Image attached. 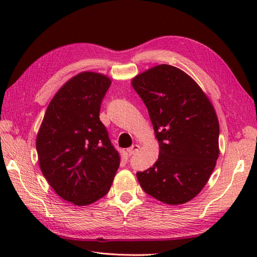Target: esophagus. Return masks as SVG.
<instances>
[{
	"label": "esophagus",
	"instance_id": "esophagus-1",
	"mask_svg": "<svg viewBox=\"0 0 257 257\" xmlns=\"http://www.w3.org/2000/svg\"><path fill=\"white\" fill-rule=\"evenodd\" d=\"M139 149H140V146L139 145H134V146L130 147V148L127 151H128L129 156H132V155L136 154V152H137Z\"/></svg>",
	"mask_w": 257,
	"mask_h": 257
}]
</instances>
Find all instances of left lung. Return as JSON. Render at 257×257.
Masks as SVG:
<instances>
[{
	"label": "left lung",
	"mask_w": 257,
	"mask_h": 257,
	"mask_svg": "<svg viewBox=\"0 0 257 257\" xmlns=\"http://www.w3.org/2000/svg\"><path fill=\"white\" fill-rule=\"evenodd\" d=\"M132 85L148 109L159 143V157L138 172L146 193L178 205L198 195L219 158L220 125L201 87L183 70L158 65L136 76Z\"/></svg>",
	"instance_id": "left-lung-1"
}]
</instances>
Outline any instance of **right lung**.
<instances>
[{
    "mask_svg": "<svg viewBox=\"0 0 257 257\" xmlns=\"http://www.w3.org/2000/svg\"><path fill=\"white\" fill-rule=\"evenodd\" d=\"M110 84L99 73L74 76L53 97L37 133L43 176L75 205H88L106 195L119 168L118 151L99 119Z\"/></svg>",
    "mask_w": 257,
    "mask_h": 257,
    "instance_id": "obj_1",
    "label": "right lung"
}]
</instances>
